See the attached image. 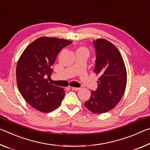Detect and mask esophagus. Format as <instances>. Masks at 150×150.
<instances>
[{
	"label": "esophagus",
	"mask_w": 150,
	"mask_h": 150,
	"mask_svg": "<svg viewBox=\"0 0 150 150\" xmlns=\"http://www.w3.org/2000/svg\"><path fill=\"white\" fill-rule=\"evenodd\" d=\"M69 88L71 90H73V91H79L80 89V88L78 87H69Z\"/></svg>",
	"instance_id": "1"
}]
</instances>
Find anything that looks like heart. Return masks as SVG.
Segmentation results:
<instances>
[{
  "mask_svg": "<svg viewBox=\"0 0 150 150\" xmlns=\"http://www.w3.org/2000/svg\"><path fill=\"white\" fill-rule=\"evenodd\" d=\"M77 51H80V52H86V53H87V54H88V51L87 50V48H86L85 47H81L80 48H79Z\"/></svg>",
  "mask_w": 150,
  "mask_h": 150,
  "instance_id": "heart-1",
  "label": "heart"
}]
</instances>
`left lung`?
<instances>
[{
    "label": "left lung",
    "mask_w": 150,
    "mask_h": 150,
    "mask_svg": "<svg viewBox=\"0 0 150 150\" xmlns=\"http://www.w3.org/2000/svg\"><path fill=\"white\" fill-rule=\"evenodd\" d=\"M96 60L94 72L99 78L97 88L91 91L85 107L95 114L105 113L115 107L124 93L127 74L124 60L115 45L104 39L93 41Z\"/></svg>",
    "instance_id": "obj_1"
}]
</instances>
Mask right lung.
<instances>
[{
    "label": "right lung",
    "mask_w": 150,
    "mask_h": 150,
    "mask_svg": "<svg viewBox=\"0 0 150 150\" xmlns=\"http://www.w3.org/2000/svg\"><path fill=\"white\" fill-rule=\"evenodd\" d=\"M72 42L41 37L31 43L20 56L16 66L17 85L20 94L34 108L50 112L60 105L65 96L62 87L48 81L57 54Z\"/></svg>",
    "instance_id": "obj_1"
}]
</instances>
